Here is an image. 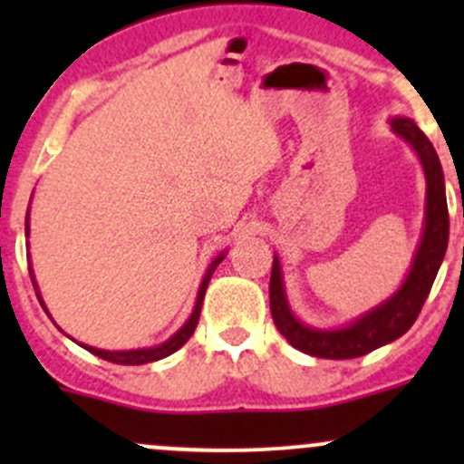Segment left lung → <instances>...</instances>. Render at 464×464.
<instances>
[{"mask_svg": "<svg viewBox=\"0 0 464 464\" xmlns=\"http://www.w3.org/2000/svg\"><path fill=\"white\" fill-rule=\"evenodd\" d=\"M392 130L401 139L411 143V148L418 152L420 161L427 175V227H424L422 245L415 256L411 274L400 292L379 305L377 310L368 312L357 323L343 330H314L292 316L285 298L283 278H280V265L274 258L269 278V307L271 319L280 334L289 341L301 353L312 354L321 359H354L400 339L422 310L429 292L433 287V280L447 254L449 242V208L447 195H444V177L440 159L435 154L431 141L424 137L422 130L411 119H395Z\"/></svg>", "mask_w": 464, "mask_h": 464, "instance_id": "1", "label": "left lung"}]
</instances>
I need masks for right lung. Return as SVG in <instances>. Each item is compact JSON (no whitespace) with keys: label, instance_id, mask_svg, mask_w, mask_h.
<instances>
[{"label":"right lung","instance_id":"1","mask_svg":"<svg viewBox=\"0 0 464 464\" xmlns=\"http://www.w3.org/2000/svg\"><path fill=\"white\" fill-rule=\"evenodd\" d=\"M26 233H29V218H26ZM224 256H219V258H215L213 265L208 266V271H206L204 280H202V287H199V294H198V303H195V310H193V316H190L188 321H186V325L181 327L179 332H177L175 336H172L170 341H166V343L157 345V348H148V350H128V353H107V350H96V348H85L89 353H93L96 357L105 359V362H111V363H121V366H141V363H150V362H159V359L168 357V354L177 353V350L181 348V345L186 343V341L190 339V334L195 332V327H198V321H199V312H202V301H204V294H206V287H208V280L210 276H213L215 266L222 262ZM31 280H33V271H31ZM33 285H35V280H33Z\"/></svg>","mask_w":464,"mask_h":464}]
</instances>
